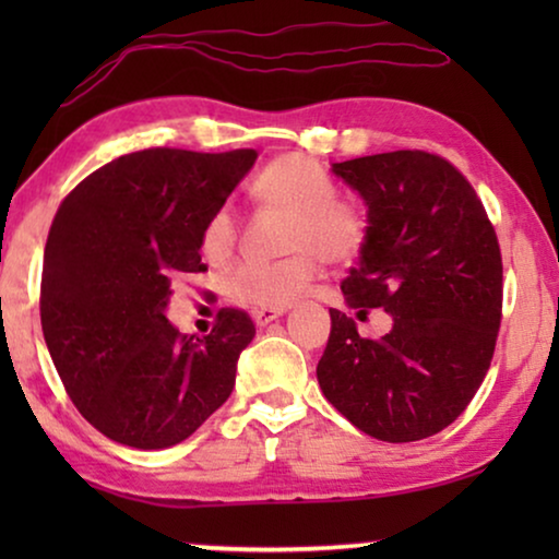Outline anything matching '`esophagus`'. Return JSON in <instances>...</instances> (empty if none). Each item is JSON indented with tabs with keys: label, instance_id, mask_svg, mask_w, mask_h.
<instances>
[{
	"label": "esophagus",
	"instance_id": "34e87169",
	"mask_svg": "<svg viewBox=\"0 0 559 559\" xmlns=\"http://www.w3.org/2000/svg\"><path fill=\"white\" fill-rule=\"evenodd\" d=\"M287 308H257L251 316H254V323L257 325H266L272 323V320H277L280 316H285Z\"/></svg>",
	"mask_w": 559,
	"mask_h": 559
}]
</instances>
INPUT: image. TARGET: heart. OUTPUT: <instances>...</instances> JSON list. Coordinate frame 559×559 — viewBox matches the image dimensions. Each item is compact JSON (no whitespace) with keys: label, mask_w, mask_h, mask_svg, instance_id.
Here are the masks:
<instances>
[{"label":"heart","mask_w":559,"mask_h":559,"mask_svg":"<svg viewBox=\"0 0 559 559\" xmlns=\"http://www.w3.org/2000/svg\"><path fill=\"white\" fill-rule=\"evenodd\" d=\"M249 195L264 209L289 213L285 249L293 254L277 262H241L228 274L231 300L254 308H285L308 293L318 277L320 258L348 262L361 251L369 221L361 209L338 198V182L323 165L300 152L274 157L251 180ZM239 241V216L221 205L205 221L201 251L213 264L226 262Z\"/></svg>","instance_id":"heart-1"}]
</instances>
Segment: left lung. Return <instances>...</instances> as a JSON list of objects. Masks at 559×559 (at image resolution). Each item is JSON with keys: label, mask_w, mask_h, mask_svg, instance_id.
Here are the masks:
<instances>
[{"label": "left lung", "mask_w": 559, "mask_h": 559, "mask_svg": "<svg viewBox=\"0 0 559 559\" xmlns=\"http://www.w3.org/2000/svg\"><path fill=\"white\" fill-rule=\"evenodd\" d=\"M333 173L369 205L343 295L358 318L384 308L394 325L369 338L331 310L320 389L371 438H430L463 415L491 366L503 305L496 228L468 178L435 152H381Z\"/></svg>", "instance_id": "left-lung-1"}]
</instances>
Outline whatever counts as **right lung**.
Wrapping results in <instances>:
<instances>
[{
  "label": "right lung",
  "instance_id": "add662e5",
  "mask_svg": "<svg viewBox=\"0 0 559 559\" xmlns=\"http://www.w3.org/2000/svg\"><path fill=\"white\" fill-rule=\"evenodd\" d=\"M257 159L150 147L83 178L58 205L40 280L50 358L75 409L121 445L170 448L231 394L254 338L249 312L221 308L203 338L167 323L180 274H198L205 221Z\"/></svg>",
  "mask_w": 559,
  "mask_h": 559
}]
</instances>
